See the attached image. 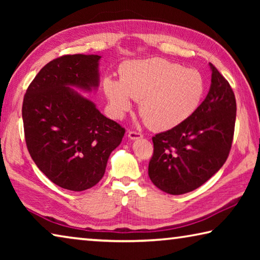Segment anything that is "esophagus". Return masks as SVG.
<instances>
[{
  "label": "esophagus",
  "instance_id": "34e87169",
  "mask_svg": "<svg viewBox=\"0 0 260 260\" xmlns=\"http://www.w3.org/2000/svg\"><path fill=\"white\" fill-rule=\"evenodd\" d=\"M128 138H129L131 140H138V139L143 138V135H142V133H140V132L129 131V132H128Z\"/></svg>",
  "mask_w": 260,
  "mask_h": 260
}]
</instances>
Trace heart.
Wrapping results in <instances>:
<instances>
[{
	"label": "heart",
	"mask_w": 260,
	"mask_h": 260,
	"mask_svg": "<svg viewBox=\"0 0 260 260\" xmlns=\"http://www.w3.org/2000/svg\"><path fill=\"white\" fill-rule=\"evenodd\" d=\"M204 79L192 69L164 58L128 61L120 70V81L107 78L104 91L113 116L122 118L140 101L139 111L153 131H167L182 124L200 107Z\"/></svg>",
	"instance_id": "b5f03b06"
}]
</instances>
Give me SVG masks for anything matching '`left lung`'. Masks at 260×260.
Listing matches in <instances>:
<instances>
[{"label":"left lung","mask_w":260,"mask_h":260,"mask_svg":"<svg viewBox=\"0 0 260 260\" xmlns=\"http://www.w3.org/2000/svg\"><path fill=\"white\" fill-rule=\"evenodd\" d=\"M212 70L205 100L182 124L152 136L149 178L160 190L181 195L195 190L221 169L234 138L236 100L225 78Z\"/></svg>","instance_id":"left-lung-1"}]
</instances>
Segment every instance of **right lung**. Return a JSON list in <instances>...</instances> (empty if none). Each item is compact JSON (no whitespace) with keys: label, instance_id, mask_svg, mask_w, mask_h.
<instances>
[{"label":"right lung","instance_id":"right-lung-1","mask_svg":"<svg viewBox=\"0 0 260 260\" xmlns=\"http://www.w3.org/2000/svg\"><path fill=\"white\" fill-rule=\"evenodd\" d=\"M99 55H64L45 65L26 90L23 122L30 157L46 177L82 191L103 178L125 128L70 88L99 86Z\"/></svg>","mask_w":260,"mask_h":260}]
</instances>
